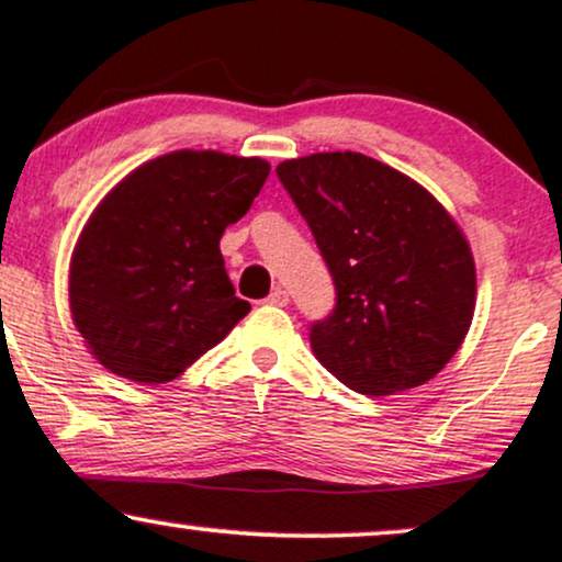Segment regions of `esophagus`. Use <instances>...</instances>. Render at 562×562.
Here are the masks:
<instances>
[{
  "label": "esophagus",
  "mask_w": 562,
  "mask_h": 562,
  "mask_svg": "<svg viewBox=\"0 0 562 562\" xmlns=\"http://www.w3.org/2000/svg\"><path fill=\"white\" fill-rule=\"evenodd\" d=\"M267 303H269V306H288V303H290V295H288V290H282V288H274L272 293H269Z\"/></svg>",
  "instance_id": "1"
}]
</instances>
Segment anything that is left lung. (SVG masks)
<instances>
[{
	"label": "left lung",
	"mask_w": 562,
	"mask_h": 562,
	"mask_svg": "<svg viewBox=\"0 0 562 562\" xmlns=\"http://www.w3.org/2000/svg\"><path fill=\"white\" fill-rule=\"evenodd\" d=\"M277 177L312 227L338 303L312 348L367 396L428 383L462 346L475 312L468 237L406 173L362 153L282 160Z\"/></svg>",
	"instance_id": "left-lung-1"
}]
</instances>
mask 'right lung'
Here are the masks:
<instances>
[{"label":"right lung","instance_id":"add662e5","mask_svg":"<svg viewBox=\"0 0 562 562\" xmlns=\"http://www.w3.org/2000/svg\"><path fill=\"white\" fill-rule=\"evenodd\" d=\"M269 177L261 158L177 150L126 173L83 224L68 272L76 330L113 375L179 378L250 312L224 269V229Z\"/></svg>","mask_w":562,"mask_h":562}]
</instances>
